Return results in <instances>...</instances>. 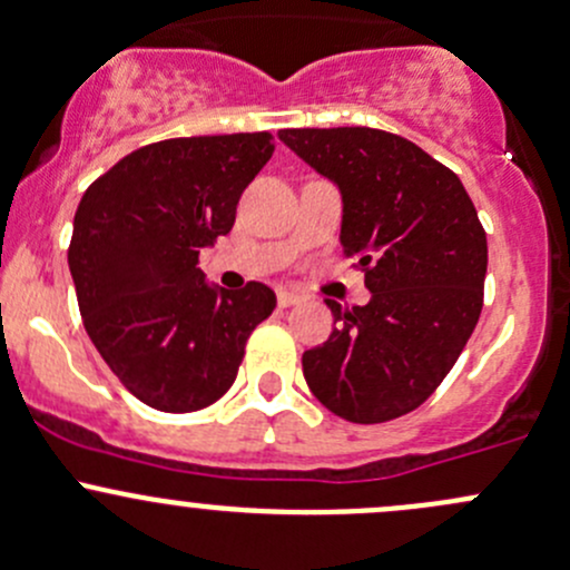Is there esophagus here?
<instances>
[{"mask_svg": "<svg viewBox=\"0 0 570 570\" xmlns=\"http://www.w3.org/2000/svg\"><path fill=\"white\" fill-rule=\"evenodd\" d=\"M277 302H279V307H296V304H302L304 298L298 296V293H291V291H279L277 293Z\"/></svg>", "mask_w": 570, "mask_h": 570, "instance_id": "obj_1", "label": "esophagus"}]
</instances>
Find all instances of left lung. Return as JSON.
<instances>
[{"instance_id": "1", "label": "left lung", "mask_w": 570, "mask_h": 570, "mask_svg": "<svg viewBox=\"0 0 570 570\" xmlns=\"http://www.w3.org/2000/svg\"><path fill=\"white\" fill-rule=\"evenodd\" d=\"M342 193V253L372 298L326 302L334 332L302 356L323 407L353 424L400 419L434 394L483 307L487 234L459 176L375 127L279 130Z\"/></svg>"}]
</instances>
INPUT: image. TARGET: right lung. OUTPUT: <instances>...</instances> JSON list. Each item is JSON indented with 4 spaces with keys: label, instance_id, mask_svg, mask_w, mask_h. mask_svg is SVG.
Returning <instances> with one entry per match:
<instances>
[{
    "label": "right lung",
    "instance_id": "obj_1",
    "mask_svg": "<svg viewBox=\"0 0 570 570\" xmlns=\"http://www.w3.org/2000/svg\"><path fill=\"white\" fill-rule=\"evenodd\" d=\"M272 132L168 138L95 179L72 223L78 309L102 361L144 405L209 407L236 381L249 334L277 307L268 285L217 291L200 249L230 234Z\"/></svg>",
    "mask_w": 570,
    "mask_h": 570
}]
</instances>
